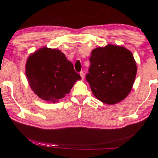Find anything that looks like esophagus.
Returning a JSON list of instances; mask_svg holds the SVG:
<instances>
[{"label":"esophagus","mask_w":158,"mask_h":158,"mask_svg":"<svg viewBox=\"0 0 158 158\" xmlns=\"http://www.w3.org/2000/svg\"><path fill=\"white\" fill-rule=\"evenodd\" d=\"M80 76H81V79H84V77H85V75H84V73H83V71H81L80 72Z\"/></svg>","instance_id":"esophagus-1"}]
</instances>
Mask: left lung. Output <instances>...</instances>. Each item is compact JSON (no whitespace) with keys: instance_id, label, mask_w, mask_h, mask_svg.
Here are the masks:
<instances>
[{"instance_id":"left-lung-1","label":"left lung","mask_w":158,"mask_h":158,"mask_svg":"<svg viewBox=\"0 0 158 158\" xmlns=\"http://www.w3.org/2000/svg\"><path fill=\"white\" fill-rule=\"evenodd\" d=\"M86 80L94 95L106 104L123 100L131 91L137 74L133 54L121 46L108 44L92 50Z\"/></svg>"}]
</instances>
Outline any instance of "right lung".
<instances>
[{
	"instance_id": "obj_1",
	"label": "right lung",
	"mask_w": 158,
	"mask_h": 158,
	"mask_svg": "<svg viewBox=\"0 0 158 158\" xmlns=\"http://www.w3.org/2000/svg\"><path fill=\"white\" fill-rule=\"evenodd\" d=\"M26 76L34 93L52 102L64 98L76 81L81 79L63 52L48 48L39 49L29 56Z\"/></svg>"
}]
</instances>
